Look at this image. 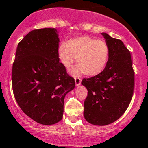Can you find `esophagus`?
<instances>
[{"instance_id":"obj_1","label":"esophagus","mask_w":148,"mask_h":148,"mask_svg":"<svg viewBox=\"0 0 148 148\" xmlns=\"http://www.w3.org/2000/svg\"><path fill=\"white\" fill-rule=\"evenodd\" d=\"M75 82L76 86H78V85H80V83H81V79H80V77H75Z\"/></svg>"}]
</instances>
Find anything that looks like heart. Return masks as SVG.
Returning <instances> with one entry per match:
<instances>
[{"label":"heart","instance_id":"1","mask_svg":"<svg viewBox=\"0 0 148 148\" xmlns=\"http://www.w3.org/2000/svg\"><path fill=\"white\" fill-rule=\"evenodd\" d=\"M108 56L107 42L89 36L69 39L58 49L59 59L65 68H69L76 58L77 71L88 76L97 75L103 71Z\"/></svg>","mask_w":148,"mask_h":148}]
</instances>
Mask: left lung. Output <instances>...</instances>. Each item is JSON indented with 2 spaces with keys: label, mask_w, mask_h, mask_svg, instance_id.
I'll return each instance as SVG.
<instances>
[{
  "label": "left lung",
  "mask_w": 148,
  "mask_h": 148,
  "mask_svg": "<svg viewBox=\"0 0 148 148\" xmlns=\"http://www.w3.org/2000/svg\"><path fill=\"white\" fill-rule=\"evenodd\" d=\"M109 48L108 60L100 73L83 78L88 90L83 115L88 123L107 125L123 115L132 99L134 71L130 53L119 39L102 33Z\"/></svg>",
  "instance_id": "left-lung-1"
}]
</instances>
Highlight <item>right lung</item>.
Here are the masks:
<instances>
[{"label": "right lung", "mask_w": 148, "mask_h": 148, "mask_svg": "<svg viewBox=\"0 0 148 148\" xmlns=\"http://www.w3.org/2000/svg\"><path fill=\"white\" fill-rule=\"evenodd\" d=\"M55 28L36 29L18 43L12 69L13 92L18 106L40 124L63 118L64 98L75 80L59 62V38Z\"/></svg>", "instance_id": "right-lung-1"}]
</instances>
